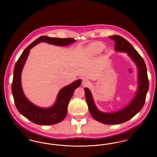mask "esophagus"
<instances>
[{
  "label": "esophagus",
  "instance_id": "obj_1",
  "mask_svg": "<svg viewBox=\"0 0 157 157\" xmlns=\"http://www.w3.org/2000/svg\"><path fill=\"white\" fill-rule=\"evenodd\" d=\"M90 84V81L86 79V78H83L82 79V85L83 86H86Z\"/></svg>",
  "mask_w": 157,
  "mask_h": 157
}]
</instances>
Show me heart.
I'll list each match as a JSON object with an SVG mask.
<instances>
[{
    "label": "heart",
    "instance_id": "heart-1",
    "mask_svg": "<svg viewBox=\"0 0 157 157\" xmlns=\"http://www.w3.org/2000/svg\"><path fill=\"white\" fill-rule=\"evenodd\" d=\"M102 48V45L99 43H95L90 45L88 49L92 52H99Z\"/></svg>",
    "mask_w": 157,
    "mask_h": 157
}]
</instances>
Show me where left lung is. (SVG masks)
I'll return each mask as SVG.
<instances>
[{"instance_id": "left-lung-1", "label": "left lung", "mask_w": 157, "mask_h": 157, "mask_svg": "<svg viewBox=\"0 0 157 157\" xmlns=\"http://www.w3.org/2000/svg\"><path fill=\"white\" fill-rule=\"evenodd\" d=\"M109 38L115 42V50L116 51L127 53L136 65L138 70L139 81L137 92L132 101L125 108L117 112L104 113L98 109L90 90L85 88L84 90L86 103L92 117L102 124L113 125L125 122L141 110L149 88V81L145 62L134 48L125 39L119 35L111 36Z\"/></svg>"}]
</instances>
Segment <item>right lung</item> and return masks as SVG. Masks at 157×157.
Segmentation results:
<instances>
[{
    "label": "right lung",
    "mask_w": 157,
    "mask_h": 157,
    "mask_svg": "<svg viewBox=\"0 0 157 157\" xmlns=\"http://www.w3.org/2000/svg\"><path fill=\"white\" fill-rule=\"evenodd\" d=\"M41 42L57 46H67L75 42L76 40L73 38L62 39L42 36L38 37L23 51L15 64L12 92L17 109L23 116L33 123L42 125H49L59 123L65 118L69 102L75 90L81 85L82 81L81 79L76 80L60 90L56 102L50 108H42L31 103L23 92L21 73L30 49Z\"/></svg>",
    "instance_id": "right-lung-1"
}]
</instances>
